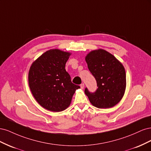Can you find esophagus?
Segmentation results:
<instances>
[{"label":"esophagus","mask_w":151,"mask_h":151,"mask_svg":"<svg viewBox=\"0 0 151 151\" xmlns=\"http://www.w3.org/2000/svg\"><path fill=\"white\" fill-rule=\"evenodd\" d=\"M80 87H81V89H84V83H82V84L80 85Z\"/></svg>","instance_id":"esophagus-1"}]
</instances>
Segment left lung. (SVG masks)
I'll list each match as a JSON object with an SVG mask.
<instances>
[{"label":"left lung","instance_id":"left-lung-1","mask_svg":"<svg viewBox=\"0 0 151 151\" xmlns=\"http://www.w3.org/2000/svg\"><path fill=\"white\" fill-rule=\"evenodd\" d=\"M86 61L96 81L98 89L84 92L91 103L98 108H109L122 99L126 88V74L122 63L106 50H93L87 55Z\"/></svg>","mask_w":151,"mask_h":151}]
</instances>
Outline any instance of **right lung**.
Listing matches in <instances>:
<instances>
[{
  "label": "right lung",
  "mask_w": 151,
  "mask_h": 151,
  "mask_svg": "<svg viewBox=\"0 0 151 151\" xmlns=\"http://www.w3.org/2000/svg\"><path fill=\"white\" fill-rule=\"evenodd\" d=\"M70 53L50 50L30 67L29 86L37 102L52 111H62L69 106L73 95L80 86L73 84L65 67Z\"/></svg>",
  "instance_id": "add662e5"
}]
</instances>
